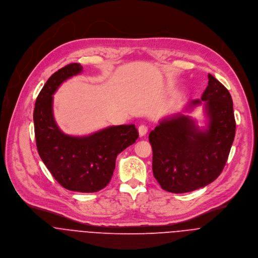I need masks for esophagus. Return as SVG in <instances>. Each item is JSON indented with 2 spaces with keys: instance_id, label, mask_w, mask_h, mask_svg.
Masks as SVG:
<instances>
[{
  "instance_id": "34e87169",
  "label": "esophagus",
  "mask_w": 258,
  "mask_h": 258,
  "mask_svg": "<svg viewBox=\"0 0 258 258\" xmlns=\"http://www.w3.org/2000/svg\"><path fill=\"white\" fill-rule=\"evenodd\" d=\"M147 131H148V128H147L145 125H141V126H139V128H138L139 136H141V137L144 136V135H146Z\"/></svg>"
}]
</instances>
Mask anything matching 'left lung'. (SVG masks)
<instances>
[{
    "label": "left lung",
    "instance_id": "8db88e82",
    "mask_svg": "<svg viewBox=\"0 0 258 258\" xmlns=\"http://www.w3.org/2000/svg\"><path fill=\"white\" fill-rule=\"evenodd\" d=\"M208 127L200 129L190 117L177 114L160 122L149 133L152 171L161 187L172 193L194 191L214 182L222 173L236 132L233 100L228 89L209 74L201 99Z\"/></svg>",
    "mask_w": 258,
    "mask_h": 258
}]
</instances>
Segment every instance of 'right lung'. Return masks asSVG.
<instances>
[{"mask_svg": "<svg viewBox=\"0 0 258 258\" xmlns=\"http://www.w3.org/2000/svg\"><path fill=\"white\" fill-rule=\"evenodd\" d=\"M82 69L72 63L47 79L35 101L33 122L37 151L50 174L68 190L91 193L110 183L117 156L139 135L133 124L111 126L80 137L61 131L53 114V94Z\"/></svg>", "mask_w": 258, "mask_h": 258, "instance_id": "obj_1", "label": "right lung"}]
</instances>
